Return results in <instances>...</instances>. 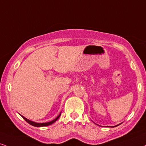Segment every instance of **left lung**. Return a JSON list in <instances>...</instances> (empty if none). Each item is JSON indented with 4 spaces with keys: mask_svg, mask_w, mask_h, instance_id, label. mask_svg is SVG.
I'll list each match as a JSON object with an SVG mask.
<instances>
[{
    "mask_svg": "<svg viewBox=\"0 0 146 146\" xmlns=\"http://www.w3.org/2000/svg\"><path fill=\"white\" fill-rule=\"evenodd\" d=\"M120 124H117V125H116V126H111V127H115V126H118V125H120Z\"/></svg>",
    "mask_w": 146,
    "mask_h": 146,
    "instance_id": "8db88e82",
    "label": "left lung"
}]
</instances>
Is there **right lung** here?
<instances>
[{
  "instance_id": "obj_1",
  "label": "right lung",
  "mask_w": 146,
  "mask_h": 146,
  "mask_svg": "<svg viewBox=\"0 0 146 146\" xmlns=\"http://www.w3.org/2000/svg\"><path fill=\"white\" fill-rule=\"evenodd\" d=\"M60 115H61V113H60L59 115H58V116L56 117L55 119H54V120H52V121H50V122H45V123H36V122H33V121H31V120H29V119L26 118L25 117H24V116H23V115H21V116H22V117H23V118L24 119V120H25L26 122H27L28 123H29V124H31V125H32V126H36V127H41V126H46L51 125V124H53L54 122H55L59 118V117L60 116Z\"/></svg>"
}]
</instances>
